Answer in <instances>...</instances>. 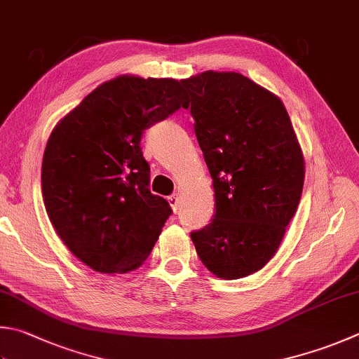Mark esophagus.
Masks as SVG:
<instances>
[{"label":"esophagus","instance_id":"obj_1","mask_svg":"<svg viewBox=\"0 0 359 359\" xmlns=\"http://www.w3.org/2000/svg\"><path fill=\"white\" fill-rule=\"evenodd\" d=\"M167 201H168V205L172 206V209L173 211H177L178 209V206H180V201H181V197H180V194H173V195H170V197L167 198Z\"/></svg>","mask_w":359,"mask_h":359}]
</instances>
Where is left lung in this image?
<instances>
[{"mask_svg":"<svg viewBox=\"0 0 359 359\" xmlns=\"http://www.w3.org/2000/svg\"><path fill=\"white\" fill-rule=\"evenodd\" d=\"M182 86L215 195L214 219L191 238L215 276L243 278L273 258L294 217L302 148L281 100L243 74L208 70Z\"/></svg>","mask_w":359,"mask_h":359,"instance_id":"left-lung-1","label":"left lung"}]
</instances>
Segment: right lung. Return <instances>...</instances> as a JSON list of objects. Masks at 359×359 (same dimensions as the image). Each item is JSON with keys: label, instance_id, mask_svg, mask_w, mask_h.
Wrapping results in <instances>:
<instances>
[{"label": "right lung", "instance_id": "add662e5", "mask_svg": "<svg viewBox=\"0 0 359 359\" xmlns=\"http://www.w3.org/2000/svg\"><path fill=\"white\" fill-rule=\"evenodd\" d=\"M182 81H106L54 126L42 162L45 209L59 238L100 273L144 262L172 208L150 192L142 134L187 107Z\"/></svg>", "mask_w": 359, "mask_h": 359}]
</instances>
